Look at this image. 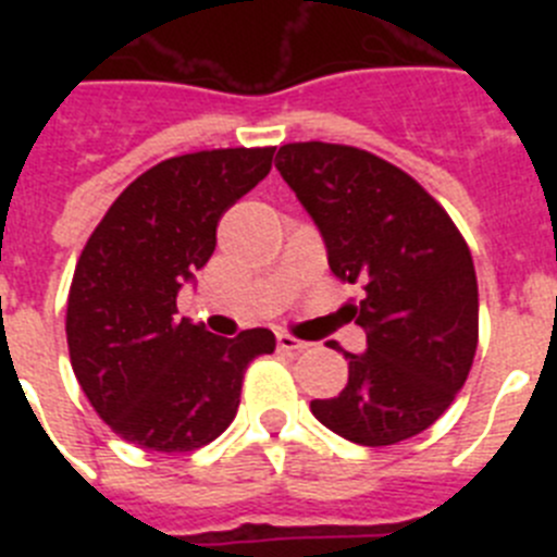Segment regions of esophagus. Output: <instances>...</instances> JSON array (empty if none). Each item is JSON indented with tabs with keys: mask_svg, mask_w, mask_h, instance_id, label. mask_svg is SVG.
I'll return each mask as SVG.
<instances>
[{
	"mask_svg": "<svg viewBox=\"0 0 557 557\" xmlns=\"http://www.w3.org/2000/svg\"><path fill=\"white\" fill-rule=\"evenodd\" d=\"M275 343H278V351L287 354V357H295V354H301L309 348L307 339H298V337H293V334H278V337H275Z\"/></svg>",
	"mask_w": 557,
	"mask_h": 557,
	"instance_id": "obj_1",
	"label": "esophagus"
}]
</instances>
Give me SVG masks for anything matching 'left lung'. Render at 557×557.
<instances>
[{"label": "left lung", "mask_w": 557, "mask_h": 557, "mask_svg": "<svg viewBox=\"0 0 557 557\" xmlns=\"http://www.w3.org/2000/svg\"><path fill=\"white\" fill-rule=\"evenodd\" d=\"M275 166L326 243L339 282L362 284V354L312 416L359 446L424 432L466 385L480 334L471 250L424 186L373 152L326 141L278 147ZM334 348V346H332Z\"/></svg>", "instance_id": "obj_1"}]
</instances>
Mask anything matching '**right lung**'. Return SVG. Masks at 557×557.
<instances>
[{
  "mask_svg": "<svg viewBox=\"0 0 557 557\" xmlns=\"http://www.w3.org/2000/svg\"><path fill=\"white\" fill-rule=\"evenodd\" d=\"M275 147H225L150 166L88 236L69 287L72 371L127 444L191 451L234 421L245 368L273 354L270 329L218 337L184 318L178 289L218 245V223L273 166Z\"/></svg>",
  "mask_w": 557,
  "mask_h": 557,
  "instance_id": "obj_1",
  "label": "right lung"
}]
</instances>
